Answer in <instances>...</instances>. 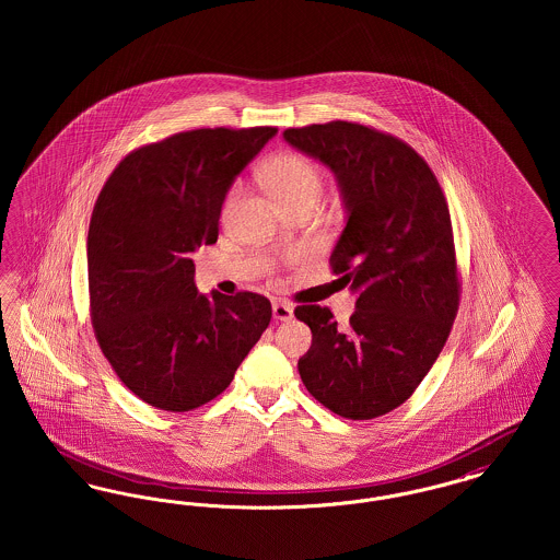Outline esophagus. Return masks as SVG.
Instances as JSON below:
<instances>
[{"label":"esophagus","mask_w":560,"mask_h":560,"mask_svg":"<svg viewBox=\"0 0 560 560\" xmlns=\"http://www.w3.org/2000/svg\"><path fill=\"white\" fill-rule=\"evenodd\" d=\"M272 317L277 320H290L293 317V306L285 300L272 302Z\"/></svg>","instance_id":"34e87169"}]
</instances>
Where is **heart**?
Listing matches in <instances>:
<instances>
[{
	"label": "heart",
	"mask_w": 560,
	"mask_h": 560,
	"mask_svg": "<svg viewBox=\"0 0 560 560\" xmlns=\"http://www.w3.org/2000/svg\"><path fill=\"white\" fill-rule=\"evenodd\" d=\"M265 185L272 192L277 201H281L285 208L292 206L295 201L302 199H315L323 190V176L320 170L315 165V161L308 160L306 155L300 153H279L272 160L267 161L265 170ZM240 195V185H233L224 199V210L229 213L233 203L237 201Z\"/></svg>",
	"instance_id": "b5f03b06"
}]
</instances>
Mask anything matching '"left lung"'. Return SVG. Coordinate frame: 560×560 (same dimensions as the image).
I'll list each match as a JSON object with an SVG mask.
<instances>
[{
    "instance_id": "left-lung-1",
    "label": "left lung",
    "mask_w": 560,
    "mask_h": 560,
    "mask_svg": "<svg viewBox=\"0 0 560 560\" xmlns=\"http://www.w3.org/2000/svg\"><path fill=\"white\" fill-rule=\"evenodd\" d=\"M283 138L338 178L347 226L329 267L357 292L348 325L319 304L293 311L313 331L298 372L329 411L373 420L416 393L450 338L462 288L450 206L427 161L393 133L329 121Z\"/></svg>"
}]
</instances>
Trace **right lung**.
<instances>
[{
	"label": "right lung",
	"mask_w": 560,
	"mask_h": 560,
	"mask_svg": "<svg viewBox=\"0 0 560 560\" xmlns=\"http://www.w3.org/2000/svg\"><path fill=\"white\" fill-rule=\"evenodd\" d=\"M275 133L199 128L138 147L96 199L92 327L124 386L158 409L180 413L215 399L270 323L260 293L197 292L192 254L215 243L226 190Z\"/></svg>",
	"instance_id": "1"
}]
</instances>
